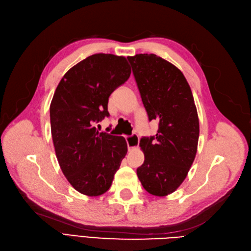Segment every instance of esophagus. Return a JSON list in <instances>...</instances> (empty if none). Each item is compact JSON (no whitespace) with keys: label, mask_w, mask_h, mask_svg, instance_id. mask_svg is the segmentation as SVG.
Here are the masks:
<instances>
[{"label":"esophagus","mask_w":251,"mask_h":251,"mask_svg":"<svg viewBox=\"0 0 251 251\" xmlns=\"http://www.w3.org/2000/svg\"><path fill=\"white\" fill-rule=\"evenodd\" d=\"M126 143H127V149L128 150H133L138 148L139 146V137L137 134H133L131 136H126Z\"/></svg>","instance_id":"esophagus-1"}]
</instances>
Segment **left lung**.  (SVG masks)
<instances>
[{
	"instance_id": "8db88e82",
	"label": "left lung",
	"mask_w": 251,
	"mask_h": 251,
	"mask_svg": "<svg viewBox=\"0 0 251 251\" xmlns=\"http://www.w3.org/2000/svg\"><path fill=\"white\" fill-rule=\"evenodd\" d=\"M156 136L142 137L144 162L137 176L148 193L164 197L187 176L199 140V118L191 87L176 66L156 54L127 56Z\"/></svg>"
}]
</instances>
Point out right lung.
<instances>
[{
	"label": "right lung",
	"instance_id": "1",
	"mask_svg": "<svg viewBox=\"0 0 251 251\" xmlns=\"http://www.w3.org/2000/svg\"><path fill=\"white\" fill-rule=\"evenodd\" d=\"M130 75L126 57L97 53L73 66L53 95L50 124L57 161L82 195L107 192L126 155L124 137L98 132L94 124L110 116L109 97Z\"/></svg>",
	"mask_w": 251,
	"mask_h": 251
}]
</instances>
